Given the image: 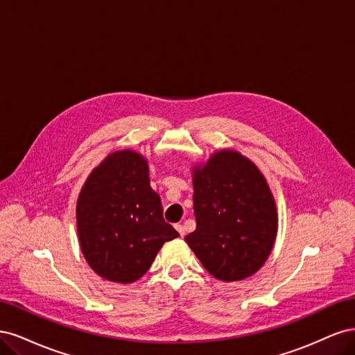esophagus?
<instances>
[{"label":"esophagus","mask_w":355,"mask_h":355,"mask_svg":"<svg viewBox=\"0 0 355 355\" xmlns=\"http://www.w3.org/2000/svg\"><path fill=\"white\" fill-rule=\"evenodd\" d=\"M175 228H176V231L179 232L180 237H184V235H185V228H184V225L176 223V225H175Z\"/></svg>","instance_id":"1"}]
</instances>
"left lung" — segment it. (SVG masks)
<instances>
[{
  "label": "left lung",
  "instance_id": "8db88e82",
  "mask_svg": "<svg viewBox=\"0 0 355 355\" xmlns=\"http://www.w3.org/2000/svg\"><path fill=\"white\" fill-rule=\"evenodd\" d=\"M197 228L185 241L218 280L240 282L263 266L277 237L275 201L265 176L235 149L192 167Z\"/></svg>",
  "mask_w": 355,
  "mask_h": 355
}]
</instances>
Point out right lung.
Instances as JSON below:
<instances>
[{"label": "right lung", "mask_w": 355, "mask_h": 355, "mask_svg": "<svg viewBox=\"0 0 355 355\" xmlns=\"http://www.w3.org/2000/svg\"><path fill=\"white\" fill-rule=\"evenodd\" d=\"M149 182L148 159L123 149L94 167L80 191V247L89 266L105 280H139L163 244L179 237L163 219L159 196Z\"/></svg>", "instance_id": "obj_1"}]
</instances>
